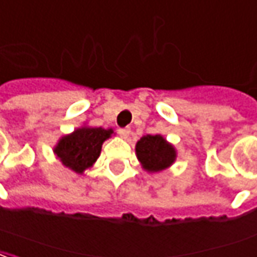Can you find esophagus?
Masks as SVG:
<instances>
[{
    "label": "esophagus",
    "instance_id": "esophagus-1",
    "mask_svg": "<svg viewBox=\"0 0 257 257\" xmlns=\"http://www.w3.org/2000/svg\"><path fill=\"white\" fill-rule=\"evenodd\" d=\"M130 133H132L130 127H123V128H119V134L123 138L128 137V136H130Z\"/></svg>",
    "mask_w": 257,
    "mask_h": 257
}]
</instances>
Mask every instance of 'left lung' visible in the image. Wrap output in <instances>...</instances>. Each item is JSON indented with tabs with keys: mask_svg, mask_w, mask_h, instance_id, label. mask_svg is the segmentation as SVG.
Listing matches in <instances>:
<instances>
[{
	"mask_svg": "<svg viewBox=\"0 0 257 257\" xmlns=\"http://www.w3.org/2000/svg\"><path fill=\"white\" fill-rule=\"evenodd\" d=\"M136 152L148 172H161L176 159V151L162 136H144L137 143Z\"/></svg>",
	"mask_w": 257,
	"mask_h": 257,
	"instance_id": "obj_1",
	"label": "left lung"
}]
</instances>
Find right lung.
I'll use <instances>...</instances> for the list:
<instances>
[{
	"label": "right lung",
	"instance_id": "1",
	"mask_svg": "<svg viewBox=\"0 0 257 257\" xmlns=\"http://www.w3.org/2000/svg\"><path fill=\"white\" fill-rule=\"evenodd\" d=\"M113 130L102 127H81L73 134L63 137L56 145L55 154L66 167L83 173L98 159L102 143L110 137Z\"/></svg>",
	"mask_w": 257,
	"mask_h": 257
}]
</instances>
